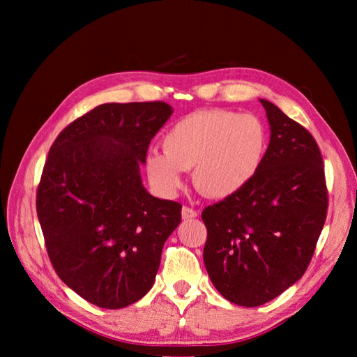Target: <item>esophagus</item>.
Instances as JSON below:
<instances>
[{
    "instance_id": "obj_1",
    "label": "esophagus",
    "mask_w": 357,
    "mask_h": 357,
    "mask_svg": "<svg viewBox=\"0 0 357 357\" xmlns=\"http://www.w3.org/2000/svg\"><path fill=\"white\" fill-rule=\"evenodd\" d=\"M181 214H183V219H195V217L198 215V213L193 208H189V206H184L183 211H181Z\"/></svg>"
}]
</instances>
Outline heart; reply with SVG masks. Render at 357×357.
I'll return each instance as SVG.
<instances>
[{"instance_id":"1","label":"heart","mask_w":357,"mask_h":357,"mask_svg":"<svg viewBox=\"0 0 357 357\" xmlns=\"http://www.w3.org/2000/svg\"><path fill=\"white\" fill-rule=\"evenodd\" d=\"M268 130L252 113L227 108L197 110L174 123L164 137V153L146 159L149 179L164 193H174L193 168V183L204 195L223 198L243 189L261 167Z\"/></svg>"}]
</instances>
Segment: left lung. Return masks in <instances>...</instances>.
Listing matches in <instances>:
<instances>
[{"label": "left lung", "mask_w": 357, "mask_h": 357, "mask_svg": "<svg viewBox=\"0 0 357 357\" xmlns=\"http://www.w3.org/2000/svg\"><path fill=\"white\" fill-rule=\"evenodd\" d=\"M259 102L271 126L261 167L243 189L202 213L209 279L223 298L243 307L273 301L304 275L329 203L315 138L279 107Z\"/></svg>", "instance_id": "obj_1"}]
</instances>
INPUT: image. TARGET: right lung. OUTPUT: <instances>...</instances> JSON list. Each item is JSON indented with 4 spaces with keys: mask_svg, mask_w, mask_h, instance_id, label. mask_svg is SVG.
<instances>
[{
    "mask_svg": "<svg viewBox=\"0 0 357 357\" xmlns=\"http://www.w3.org/2000/svg\"><path fill=\"white\" fill-rule=\"evenodd\" d=\"M173 113L165 102L102 104L53 142L36 195L53 269L102 309H123L153 287L178 202L149 195L140 165Z\"/></svg>",
    "mask_w": 357,
    "mask_h": 357,
    "instance_id": "add662e5",
    "label": "right lung"
}]
</instances>
